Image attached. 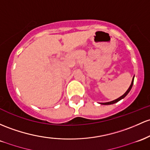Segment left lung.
<instances>
[{
	"label": "left lung",
	"mask_w": 150,
	"mask_h": 150,
	"mask_svg": "<svg viewBox=\"0 0 150 150\" xmlns=\"http://www.w3.org/2000/svg\"><path fill=\"white\" fill-rule=\"evenodd\" d=\"M134 77H133L132 81V83H131L130 86H129V88H128V90H127V91H126V93H125L124 95H122L121 97H120V98H117V99H116V100H112V101H111V102H108V103H100V104H102V105H105L114 104V103H117L118 101H120V100H121L122 99H123V98H125V97H126V95H127V94L129 93V91H130V90H131L132 88L133 83H134Z\"/></svg>",
	"instance_id": "8db88e82"
}]
</instances>
